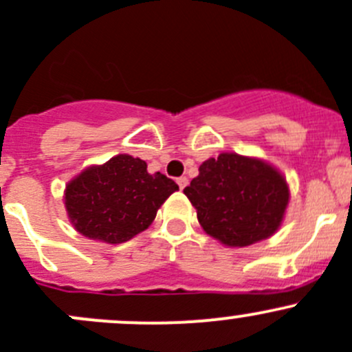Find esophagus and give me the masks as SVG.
<instances>
[{"label": "esophagus", "mask_w": 352, "mask_h": 352, "mask_svg": "<svg viewBox=\"0 0 352 352\" xmlns=\"http://www.w3.org/2000/svg\"><path fill=\"white\" fill-rule=\"evenodd\" d=\"M177 184H179V188H181V190H183V188L184 186H186V184H188V177L186 176H181V177H177Z\"/></svg>", "instance_id": "esophagus-1"}]
</instances>
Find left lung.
I'll list each match as a JSON object with an SVG mask.
<instances>
[{
  "label": "left lung",
  "mask_w": 352,
  "mask_h": 352,
  "mask_svg": "<svg viewBox=\"0 0 352 352\" xmlns=\"http://www.w3.org/2000/svg\"><path fill=\"white\" fill-rule=\"evenodd\" d=\"M183 191L204 231L231 248L270 238L289 204L286 177L274 166L234 152L205 161Z\"/></svg>",
  "instance_id": "8db88e82"
}]
</instances>
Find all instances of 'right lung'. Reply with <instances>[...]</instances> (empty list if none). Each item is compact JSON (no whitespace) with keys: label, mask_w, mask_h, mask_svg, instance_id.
Returning <instances> with one entry per match:
<instances>
[{"label":"right lung","mask_w":352,"mask_h":352,"mask_svg":"<svg viewBox=\"0 0 352 352\" xmlns=\"http://www.w3.org/2000/svg\"><path fill=\"white\" fill-rule=\"evenodd\" d=\"M177 184L147 171V162L128 154L90 166L65 190V207L73 228L85 238L118 245L145 231Z\"/></svg>","instance_id":"right-lung-1"}]
</instances>
